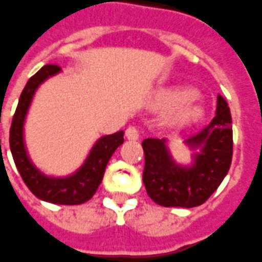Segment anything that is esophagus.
I'll use <instances>...</instances> for the list:
<instances>
[{"instance_id":"34e87169","label":"esophagus","mask_w":262,"mask_h":262,"mask_svg":"<svg viewBox=\"0 0 262 262\" xmlns=\"http://www.w3.org/2000/svg\"><path fill=\"white\" fill-rule=\"evenodd\" d=\"M125 137L133 141H137L139 138V129L135 125H129L128 128L125 129Z\"/></svg>"}]
</instances>
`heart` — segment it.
<instances>
[{
  "mask_svg": "<svg viewBox=\"0 0 262 262\" xmlns=\"http://www.w3.org/2000/svg\"><path fill=\"white\" fill-rule=\"evenodd\" d=\"M160 107L169 108L166 113V123L171 127H181L192 123L202 116V108L192 99V92L184 88L171 89L162 93L158 99Z\"/></svg>",
  "mask_w": 262,
  "mask_h": 262,
  "instance_id": "heart-1",
  "label": "heart"
}]
</instances>
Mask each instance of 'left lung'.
I'll return each mask as SVG.
<instances>
[{"mask_svg":"<svg viewBox=\"0 0 262 262\" xmlns=\"http://www.w3.org/2000/svg\"><path fill=\"white\" fill-rule=\"evenodd\" d=\"M232 116L228 103L217 96L216 116L207 127L186 142L201 152L191 167H181L171 160L166 139L146 138L142 142L145 167L142 173L148 195L162 207L194 208L215 192L228 174L233 155Z\"/></svg>","mask_w":262,"mask_h":262,"instance_id":"obj_1","label":"left lung"}]
</instances>
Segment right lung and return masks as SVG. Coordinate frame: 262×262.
<instances>
[{
	"label": "right lung",
	"instance_id": "add662e5",
	"mask_svg": "<svg viewBox=\"0 0 262 262\" xmlns=\"http://www.w3.org/2000/svg\"><path fill=\"white\" fill-rule=\"evenodd\" d=\"M61 68L57 64H47L30 78L19 97L18 107L13 114L9 129V146L19 174L34 195L43 201L61 205H79L91 200L102 183L108 160L124 142V131L106 135L96 142L75 174L66 179H53L41 174L28 158L24 145V123L29 104L37 86L49 76L57 74Z\"/></svg>",
	"mask_w": 262,
	"mask_h": 262
}]
</instances>
